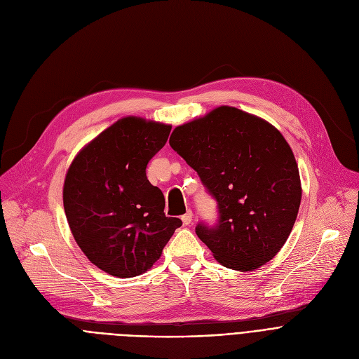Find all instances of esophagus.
Here are the masks:
<instances>
[{
    "label": "esophagus",
    "mask_w": 359,
    "mask_h": 359,
    "mask_svg": "<svg viewBox=\"0 0 359 359\" xmlns=\"http://www.w3.org/2000/svg\"><path fill=\"white\" fill-rule=\"evenodd\" d=\"M192 218H194L192 211H187L184 215H182V221H183L184 225H189L192 222Z\"/></svg>",
    "instance_id": "1"
}]
</instances>
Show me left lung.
<instances>
[{
  "label": "left lung",
  "instance_id": "obj_1",
  "mask_svg": "<svg viewBox=\"0 0 359 359\" xmlns=\"http://www.w3.org/2000/svg\"><path fill=\"white\" fill-rule=\"evenodd\" d=\"M168 142L218 202V227H196L215 260L240 272L272 260L291 234L303 195L284 135L252 113L218 106L176 126Z\"/></svg>",
  "mask_w": 359,
  "mask_h": 359
}]
</instances>
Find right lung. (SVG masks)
Instances as JSON below:
<instances>
[{
	"label": "right lung",
	"instance_id": "right-lung-1",
	"mask_svg": "<svg viewBox=\"0 0 359 359\" xmlns=\"http://www.w3.org/2000/svg\"><path fill=\"white\" fill-rule=\"evenodd\" d=\"M172 125L125 116L87 142L69 164L62 189L69 230L103 272L132 278L160 259L182 225L165 217L164 196L145 175Z\"/></svg>",
	"mask_w": 359,
	"mask_h": 359
}]
</instances>
